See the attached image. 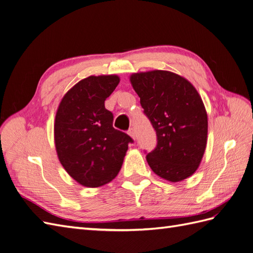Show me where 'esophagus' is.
Wrapping results in <instances>:
<instances>
[{
	"instance_id": "34e87169",
	"label": "esophagus",
	"mask_w": 253,
	"mask_h": 253,
	"mask_svg": "<svg viewBox=\"0 0 253 253\" xmlns=\"http://www.w3.org/2000/svg\"><path fill=\"white\" fill-rule=\"evenodd\" d=\"M127 134L131 136V137L133 138V139H135L136 138V132H135V129L133 128V127H131V128H128V131H127Z\"/></svg>"
}]
</instances>
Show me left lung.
Here are the masks:
<instances>
[{
	"mask_svg": "<svg viewBox=\"0 0 253 253\" xmlns=\"http://www.w3.org/2000/svg\"><path fill=\"white\" fill-rule=\"evenodd\" d=\"M131 83L158 137L146 156L149 166L170 182L186 179L199 166L208 140V115L199 93L187 80L164 70L134 73Z\"/></svg>",
	"mask_w": 253,
	"mask_h": 253,
	"instance_id": "obj_1",
	"label": "left lung"
}]
</instances>
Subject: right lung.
<instances>
[{
	"label": "right lung",
	"mask_w": 253,
	"mask_h": 253,
	"mask_svg": "<svg viewBox=\"0 0 253 253\" xmlns=\"http://www.w3.org/2000/svg\"><path fill=\"white\" fill-rule=\"evenodd\" d=\"M119 84L117 76L80 81L61 100L54 137L66 171L86 187L111 182L120 171L128 143L134 140L113 126V113L104 105Z\"/></svg>",
	"instance_id": "obj_1"
}]
</instances>
